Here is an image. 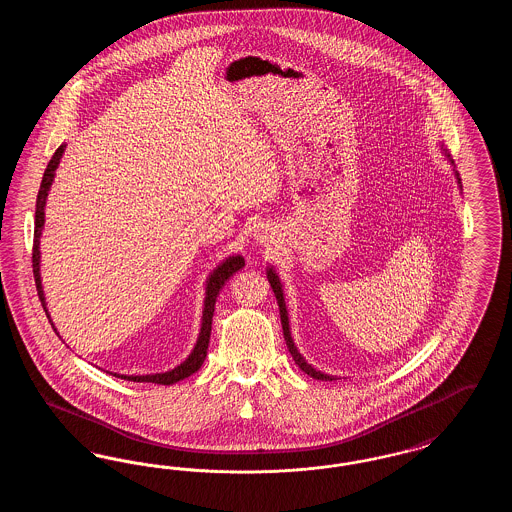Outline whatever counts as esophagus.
Here are the masks:
<instances>
[{
	"label": "esophagus",
	"instance_id": "34e87169",
	"mask_svg": "<svg viewBox=\"0 0 512 512\" xmlns=\"http://www.w3.org/2000/svg\"><path fill=\"white\" fill-rule=\"evenodd\" d=\"M267 234H268V232H265V230H263V228H261V230H259V232H257V234H255V240H257V242H259V244H265V242H268Z\"/></svg>",
	"mask_w": 512,
	"mask_h": 512
}]
</instances>
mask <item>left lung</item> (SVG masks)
Listing matches in <instances>:
<instances>
[{"label":"left lung","instance_id":"8db88e82","mask_svg":"<svg viewBox=\"0 0 512 512\" xmlns=\"http://www.w3.org/2000/svg\"><path fill=\"white\" fill-rule=\"evenodd\" d=\"M441 151H443L445 159L451 163L453 172H455V178H457V184H459V188L463 190V186H461V178H459V172L455 171V161L451 159V155H449V151H447L445 147L441 146ZM267 278L268 284H270V288H272V292H274V295H276V301H278V309H280V322H282V330H284V340H286V345H288V349H290V353H292L295 365L299 366V368H301L305 374H309V376H311V378H315V380H322V382L340 380L338 376H332V374L320 372V370H317L315 366L309 365V363L305 361V357L299 353V349H297V345H295V341H293L292 338V328H290L288 307H286V299H284V286H282V280H280V276H278L276 268L267 267Z\"/></svg>","mask_w":512,"mask_h":512}]
</instances>
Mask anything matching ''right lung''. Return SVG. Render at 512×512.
Wrapping results in <instances>:
<instances>
[{"label": "right lung", "instance_id": "right-lung-1", "mask_svg": "<svg viewBox=\"0 0 512 512\" xmlns=\"http://www.w3.org/2000/svg\"><path fill=\"white\" fill-rule=\"evenodd\" d=\"M67 144H61L57 147V151L53 153V157L49 159L48 169L44 172L42 184H40V192H38V199H36V220H34V247H32V270H34V280H36V290L40 295L42 307L48 315L49 322L55 330V334L59 336L51 315L48 311V301H46V293H44V286H42V274H40V265H42V253H40V238H42V230L46 224V201H48L49 190L55 178V171L61 163V157L65 153ZM245 267V259L242 255H230L226 257L222 263L213 268V272L207 276L205 282V299H203V311H201V326H199V334L195 340L194 349L192 353L186 357V361H182L180 365L174 366L167 372H155V374H117V372H109L117 378L128 380V382H149V384H161V386H172L188 376H192L197 372L205 357H207V347H209V340H211V324H213V313H215V301L219 295L222 286L226 284V280H230L232 274H236L240 268ZM61 338V336H59Z\"/></svg>", "mask_w": 512, "mask_h": 512}]
</instances>
